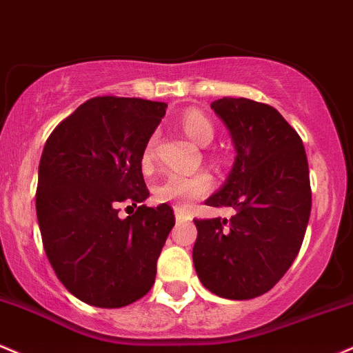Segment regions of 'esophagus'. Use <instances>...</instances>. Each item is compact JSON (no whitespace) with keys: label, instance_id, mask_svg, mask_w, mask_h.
<instances>
[{"label":"esophagus","instance_id":"obj_1","mask_svg":"<svg viewBox=\"0 0 353 353\" xmlns=\"http://www.w3.org/2000/svg\"><path fill=\"white\" fill-rule=\"evenodd\" d=\"M175 219H176L178 223H180V221H187L188 216L183 215V213H181V212H175Z\"/></svg>","mask_w":353,"mask_h":353}]
</instances>
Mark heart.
<instances>
[{
  "instance_id": "obj_1",
  "label": "heart",
  "mask_w": 353,
  "mask_h": 353,
  "mask_svg": "<svg viewBox=\"0 0 353 353\" xmlns=\"http://www.w3.org/2000/svg\"><path fill=\"white\" fill-rule=\"evenodd\" d=\"M181 132H183L196 145L207 146L212 143L215 137V126L212 120L200 110H187L180 117ZM157 137H152L146 141L143 152H141V166L150 168L155 160ZM212 188V180L207 173H195V175H168L153 190L157 201L160 203H172L176 210H188L193 201L205 196Z\"/></svg>"
}]
</instances>
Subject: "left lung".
Returning <instances> with one entry per match:
<instances>
[{
    "label": "left lung",
    "instance_id": "left-lung-1",
    "mask_svg": "<svg viewBox=\"0 0 353 353\" xmlns=\"http://www.w3.org/2000/svg\"><path fill=\"white\" fill-rule=\"evenodd\" d=\"M212 110L236 150L227 183L210 207H232V219L195 220L193 263L212 294L248 300L267 294L287 273L312 210L302 138L275 108L248 98H221Z\"/></svg>",
    "mask_w": 353,
    "mask_h": 353
}]
</instances>
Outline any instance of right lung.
<instances>
[{"mask_svg": "<svg viewBox=\"0 0 353 353\" xmlns=\"http://www.w3.org/2000/svg\"><path fill=\"white\" fill-rule=\"evenodd\" d=\"M166 103L97 97L51 132L39 160L37 215L51 267L81 302L120 308L155 283L157 260L175 215L141 205L121 221L119 205L150 195L141 152Z\"/></svg>", "mask_w": 353, "mask_h": 353, "instance_id": "obj_1", "label": "right lung"}]
</instances>
